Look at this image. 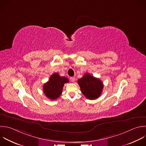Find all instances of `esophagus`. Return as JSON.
<instances>
[{"label":"esophagus","mask_w":146,"mask_h":146,"mask_svg":"<svg viewBox=\"0 0 146 146\" xmlns=\"http://www.w3.org/2000/svg\"><path fill=\"white\" fill-rule=\"evenodd\" d=\"M70 80L72 82H74L75 81V77H72L70 78Z\"/></svg>","instance_id":"obj_1"}]
</instances>
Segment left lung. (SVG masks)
Segmentation results:
<instances>
[{"label":"left lung","instance_id":"1","mask_svg":"<svg viewBox=\"0 0 146 146\" xmlns=\"http://www.w3.org/2000/svg\"><path fill=\"white\" fill-rule=\"evenodd\" d=\"M81 92L89 100H94L101 95L103 89V83L98 78L89 73H85L83 77L78 80Z\"/></svg>","mask_w":146,"mask_h":146}]
</instances>
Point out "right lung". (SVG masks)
<instances>
[{"instance_id": "1", "label": "right lung", "mask_w": 146, "mask_h": 146, "mask_svg": "<svg viewBox=\"0 0 146 146\" xmlns=\"http://www.w3.org/2000/svg\"><path fill=\"white\" fill-rule=\"evenodd\" d=\"M69 82V80L65 77H61L58 73L53 74L48 81L43 85L44 94L47 98L52 100L58 99L62 92L64 84Z\"/></svg>"}]
</instances>
